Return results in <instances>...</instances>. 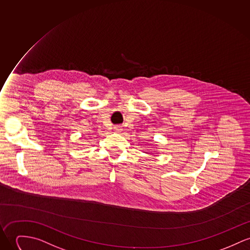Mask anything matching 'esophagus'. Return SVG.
Here are the masks:
<instances>
[{
  "label": "esophagus",
  "mask_w": 250,
  "mask_h": 250,
  "mask_svg": "<svg viewBox=\"0 0 250 250\" xmlns=\"http://www.w3.org/2000/svg\"><path fill=\"white\" fill-rule=\"evenodd\" d=\"M114 131H115L116 133H120V132L123 131V127L122 126H115L114 127Z\"/></svg>",
  "instance_id": "esophagus-1"
}]
</instances>
